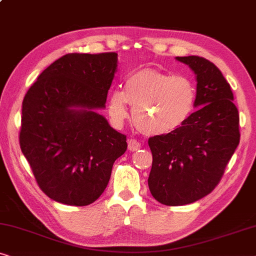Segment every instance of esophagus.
<instances>
[{
	"mask_svg": "<svg viewBox=\"0 0 256 256\" xmlns=\"http://www.w3.org/2000/svg\"><path fill=\"white\" fill-rule=\"evenodd\" d=\"M128 145V150H132V152H134V150H138L140 148V146H142V145H140V142H136V139H130Z\"/></svg>",
	"mask_w": 256,
	"mask_h": 256,
	"instance_id": "obj_1",
	"label": "esophagus"
}]
</instances>
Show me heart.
<instances>
[{
  "label": "heart",
  "instance_id": "1",
  "mask_svg": "<svg viewBox=\"0 0 256 256\" xmlns=\"http://www.w3.org/2000/svg\"><path fill=\"white\" fill-rule=\"evenodd\" d=\"M197 100L195 82L186 75L142 70L128 75L124 92L110 94L108 112L114 126H122L133 108V122L147 136H167L183 126L194 112Z\"/></svg>",
  "mask_w": 256,
  "mask_h": 256
}]
</instances>
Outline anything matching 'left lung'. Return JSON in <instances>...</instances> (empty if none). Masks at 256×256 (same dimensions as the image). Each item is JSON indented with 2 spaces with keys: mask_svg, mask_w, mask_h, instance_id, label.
<instances>
[{
  "mask_svg": "<svg viewBox=\"0 0 256 256\" xmlns=\"http://www.w3.org/2000/svg\"><path fill=\"white\" fill-rule=\"evenodd\" d=\"M196 75L198 108L183 126L148 139L153 162L150 194L178 206L203 198L216 188L240 142L239 112L228 82L202 56H176Z\"/></svg>",
  "mask_w": 256,
  "mask_h": 256,
  "instance_id": "8db88e82",
  "label": "left lung"
}]
</instances>
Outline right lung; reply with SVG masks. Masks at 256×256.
Masks as SVG:
<instances>
[{"label": "right lung", "instance_id": "add662e5", "mask_svg": "<svg viewBox=\"0 0 256 256\" xmlns=\"http://www.w3.org/2000/svg\"><path fill=\"white\" fill-rule=\"evenodd\" d=\"M118 54L70 53L39 75L23 100L20 145L42 192L84 206L102 195L126 136L96 110L106 108Z\"/></svg>", "mask_w": 256, "mask_h": 256}]
</instances>
